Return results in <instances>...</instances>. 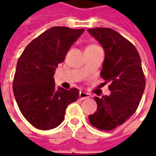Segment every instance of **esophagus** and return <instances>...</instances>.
I'll use <instances>...</instances> for the list:
<instances>
[{
	"mask_svg": "<svg viewBox=\"0 0 156 156\" xmlns=\"http://www.w3.org/2000/svg\"><path fill=\"white\" fill-rule=\"evenodd\" d=\"M90 96L88 94V93H85V92H80L79 93V98L81 99V100H83L85 98H89Z\"/></svg>",
	"mask_w": 156,
	"mask_h": 156,
	"instance_id": "obj_1",
	"label": "esophagus"
}]
</instances>
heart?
I'll list each match as a JSON object with an SVG mask.
<instances>
[{"label":"heart","instance_id":"1","mask_svg":"<svg viewBox=\"0 0 156 156\" xmlns=\"http://www.w3.org/2000/svg\"><path fill=\"white\" fill-rule=\"evenodd\" d=\"M97 48H98V46H96V45H88L87 48H85V51H92V50H95V49H97ZM83 73H85L84 71H83Z\"/></svg>","mask_w":156,"mask_h":156}]
</instances>
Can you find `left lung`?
I'll use <instances>...</instances> for the list:
<instances>
[{
	"mask_svg": "<svg viewBox=\"0 0 156 156\" xmlns=\"http://www.w3.org/2000/svg\"><path fill=\"white\" fill-rule=\"evenodd\" d=\"M105 50L100 76L110 83V94L94 97L97 110L88 115L90 124L100 130H111L136 111L145 88V78L137 49L111 28L88 29Z\"/></svg>",
	"mask_w": 156,
	"mask_h": 156,
	"instance_id": "left-lung-1",
	"label": "left lung"
}]
</instances>
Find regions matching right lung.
<instances>
[{
  "label": "right lung",
  "mask_w": 156,
  "mask_h": 156,
  "mask_svg": "<svg viewBox=\"0 0 156 156\" xmlns=\"http://www.w3.org/2000/svg\"><path fill=\"white\" fill-rule=\"evenodd\" d=\"M84 29L53 27L29 43L19 58L13 93L22 115L34 127L48 130L64 119L66 108L79 97L78 88H55L56 68Z\"/></svg>",
  "instance_id": "1"
}]
</instances>
